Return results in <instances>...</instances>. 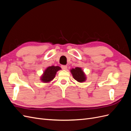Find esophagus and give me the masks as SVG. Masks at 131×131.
<instances>
[{
  "label": "esophagus",
  "instance_id": "1",
  "mask_svg": "<svg viewBox=\"0 0 131 131\" xmlns=\"http://www.w3.org/2000/svg\"><path fill=\"white\" fill-rule=\"evenodd\" d=\"M61 68H62V69L65 70V69H66L67 68V66H66V65H62L61 66Z\"/></svg>",
  "mask_w": 131,
  "mask_h": 131
}]
</instances>
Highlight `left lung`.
Listing matches in <instances>:
<instances>
[{"label":"left lung","mask_w":131,"mask_h":131,"mask_svg":"<svg viewBox=\"0 0 131 131\" xmlns=\"http://www.w3.org/2000/svg\"><path fill=\"white\" fill-rule=\"evenodd\" d=\"M73 77L75 80L79 82H84L86 80V77L81 68L76 67L75 69H72L70 70Z\"/></svg>","instance_id":"1"}]
</instances>
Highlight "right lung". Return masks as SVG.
<instances>
[{"label": "right lung", "mask_w": 131, "mask_h": 131, "mask_svg": "<svg viewBox=\"0 0 131 131\" xmlns=\"http://www.w3.org/2000/svg\"><path fill=\"white\" fill-rule=\"evenodd\" d=\"M60 69H61V68L58 66H51L48 67L42 75L41 78V81L44 82H50L54 79L57 72Z\"/></svg>", "instance_id": "obj_1"}]
</instances>
